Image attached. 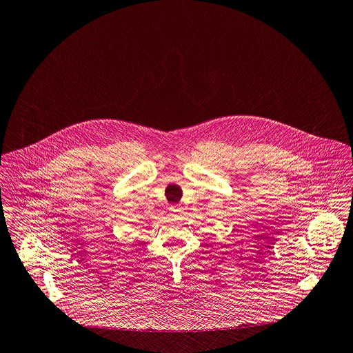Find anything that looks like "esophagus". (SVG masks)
Instances as JSON below:
<instances>
[{"mask_svg":"<svg viewBox=\"0 0 353 353\" xmlns=\"http://www.w3.org/2000/svg\"><path fill=\"white\" fill-rule=\"evenodd\" d=\"M170 212H171L172 214H179V213L182 212V208H181L179 205H172V206L170 208Z\"/></svg>","mask_w":353,"mask_h":353,"instance_id":"obj_1","label":"esophagus"}]
</instances>
